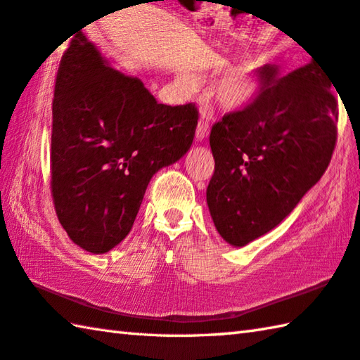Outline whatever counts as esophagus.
Masks as SVG:
<instances>
[{"instance_id":"esophagus-1","label":"esophagus","mask_w":360,"mask_h":360,"mask_svg":"<svg viewBox=\"0 0 360 360\" xmlns=\"http://www.w3.org/2000/svg\"><path fill=\"white\" fill-rule=\"evenodd\" d=\"M209 123H207V120L200 118L199 123H198V128H196V139L198 141H204V139L209 136Z\"/></svg>"}]
</instances>
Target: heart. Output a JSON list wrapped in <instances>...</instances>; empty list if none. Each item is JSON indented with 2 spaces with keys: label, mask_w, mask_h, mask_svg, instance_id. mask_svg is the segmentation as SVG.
<instances>
[{
  "label": "heart",
  "mask_w": 360,
  "mask_h": 360,
  "mask_svg": "<svg viewBox=\"0 0 360 360\" xmlns=\"http://www.w3.org/2000/svg\"><path fill=\"white\" fill-rule=\"evenodd\" d=\"M184 84L191 86L193 75H185ZM261 79L251 68H237L226 72L217 84V98L226 109H243L259 96Z\"/></svg>",
  "instance_id": "b5f03b06"
}]
</instances>
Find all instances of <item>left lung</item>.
Masks as SVG:
<instances>
[{"label": "left lung", "instance_id": "8db88e82", "mask_svg": "<svg viewBox=\"0 0 360 360\" xmlns=\"http://www.w3.org/2000/svg\"><path fill=\"white\" fill-rule=\"evenodd\" d=\"M275 74L264 66L259 96L226 113L210 132L215 172L207 204L232 247L276 228L318 184L335 148L338 103L330 75L314 60L283 77Z\"/></svg>", "mask_w": 360, "mask_h": 360}]
</instances>
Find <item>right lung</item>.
Masks as SVG:
<instances>
[{"instance_id": "obj_1", "label": "right lung", "mask_w": 360, "mask_h": 360, "mask_svg": "<svg viewBox=\"0 0 360 360\" xmlns=\"http://www.w3.org/2000/svg\"><path fill=\"white\" fill-rule=\"evenodd\" d=\"M52 115L56 217L75 245L107 253L129 234L151 176L190 150L198 109L158 104L79 31L61 56Z\"/></svg>"}]
</instances>
